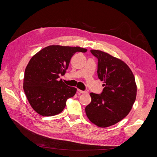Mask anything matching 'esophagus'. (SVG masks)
Wrapping results in <instances>:
<instances>
[{"label":"esophagus","mask_w":157,"mask_h":157,"mask_svg":"<svg viewBox=\"0 0 157 157\" xmlns=\"http://www.w3.org/2000/svg\"><path fill=\"white\" fill-rule=\"evenodd\" d=\"M78 91L80 93H82V94H84V93H87V92L86 91H82V90H80V89H78Z\"/></svg>","instance_id":"esophagus-1"}]
</instances>
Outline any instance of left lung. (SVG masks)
I'll return each mask as SVG.
<instances>
[{
	"instance_id": "8db88e82",
	"label": "left lung",
	"mask_w": 157,
	"mask_h": 157,
	"mask_svg": "<svg viewBox=\"0 0 157 157\" xmlns=\"http://www.w3.org/2000/svg\"><path fill=\"white\" fill-rule=\"evenodd\" d=\"M91 52L98 59L97 74L104 87L100 94L90 93L91 101L86 113L96 125L108 127L122 120L132 109L137 94L135 77L120 59L100 50Z\"/></svg>"
}]
</instances>
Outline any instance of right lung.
Masks as SVG:
<instances>
[{
	"label": "right lung",
	"instance_id": "add662e5",
	"mask_svg": "<svg viewBox=\"0 0 157 157\" xmlns=\"http://www.w3.org/2000/svg\"><path fill=\"white\" fill-rule=\"evenodd\" d=\"M87 50L79 47L50 45L31 58L25 70L24 90L37 113L52 116L64 110L67 100L75 94L77 89L59 80V75H64L75 53Z\"/></svg>",
	"mask_w": 157,
	"mask_h": 157
}]
</instances>
